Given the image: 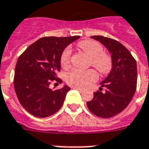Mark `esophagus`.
I'll return each instance as SVG.
<instances>
[{
	"label": "esophagus",
	"instance_id": "1",
	"mask_svg": "<svg viewBox=\"0 0 149 149\" xmlns=\"http://www.w3.org/2000/svg\"><path fill=\"white\" fill-rule=\"evenodd\" d=\"M72 88H73V89H76V90H78V91H79V92H84V90H83L82 88H78V87H73Z\"/></svg>",
	"mask_w": 149,
	"mask_h": 149
}]
</instances>
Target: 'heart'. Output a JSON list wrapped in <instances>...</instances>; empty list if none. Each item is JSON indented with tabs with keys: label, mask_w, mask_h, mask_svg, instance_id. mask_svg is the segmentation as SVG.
<instances>
[{
	"label": "heart",
	"mask_w": 149,
	"mask_h": 149,
	"mask_svg": "<svg viewBox=\"0 0 149 149\" xmlns=\"http://www.w3.org/2000/svg\"><path fill=\"white\" fill-rule=\"evenodd\" d=\"M79 46L91 56V64L100 72L107 73L112 67L110 57L103 53V47L98 42L94 40H84L79 43ZM72 50L70 47H66L61 53L60 61L62 67L66 68L70 65ZM98 79V74L94 70H79L75 69L67 74L65 80L68 84L81 88L91 86Z\"/></svg>",
	"instance_id": "b5f03b06"
}]
</instances>
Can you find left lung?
Returning a JSON list of instances; mask_svg holds the SVG:
<instances>
[{
  "label": "left lung",
  "mask_w": 149,
  "mask_h": 149,
  "mask_svg": "<svg viewBox=\"0 0 149 149\" xmlns=\"http://www.w3.org/2000/svg\"><path fill=\"white\" fill-rule=\"evenodd\" d=\"M104 45L111 53L113 67L100 84V91L94 92L92 100L87 102L88 109L97 117L109 118L127 107L135 95L137 85L136 61L121 43L102 36H92ZM107 88L104 93L102 88Z\"/></svg>",
  "instance_id": "obj_1"
}]
</instances>
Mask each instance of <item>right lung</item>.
<instances>
[{
  "instance_id": "add662e5",
  "label": "right lung",
  "mask_w": 149,
  "mask_h": 149,
  "mask_svg": "<svg viewBox=\"0 0 149 149\" xmlns=\"http://www.w3.org/2000/svg\"><path fill=\"white\" fill-rule=\"evenodd\" d=\"M79 38L43 37L31 45L19 56L15 67L14 85L22 106L37 118L57 113L70 90L49 88L51 82L61 83L57 74L61 70V55L65 47Z\"/></svg>"
}]
</instances>
